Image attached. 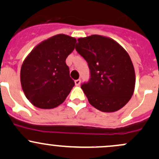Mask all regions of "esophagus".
<instances>
[{
  "instance_id": "obj_1",
  "label": "esophagus",
  "mask_w": 159,
  "mask_h": 159,
  "mask_svg": "<svg viewBox=\"0 0 159 159\" xmlns=\"http://www.w3.org/2000/svg\"><path fill=\"white\" fill-rule=\"evenodd\" d=\"M75 85H76V86H79L80 84H81V80H80V79L75 80Z\"/></svg>"
}]
</instances>
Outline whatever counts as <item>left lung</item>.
Wrapping results in <instances>:
<instances>
[{
  "instance_id": "obj_1",
  "label": "left lung",
  "mask_w": 159,
  "mask_h": 159,
  "mask_svg": "<svg viewBox=\"0 0 159 159\" xmlns=\"http://www.w3.org/2000/svg\"><path fill=\"white\" fill-rule=\"evenodd\" d=\"M75 49L88 62L91 78L81 84L89 103L103 112L121 109L131 99L135 73L130 56L118 42L93 34L78 39Z\"/></svg>"
}]
</instances>
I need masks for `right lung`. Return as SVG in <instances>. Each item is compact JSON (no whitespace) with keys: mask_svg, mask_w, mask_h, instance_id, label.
<instances>
[{"mask_svg":"<svg viewBox=\"0 0 159 159\" xmlns=\"http://www.w3.org/2000/svg\"><path fill=\"white\" fill-rule=\"evenodd\" d=\"M76 41L63 34L54 35L38 44L25 59L20 84L26 98L35 107L56 108L75 86L65 60L75 49Z\"/></svg>","mask_w":159,"mask_h":159,"instance_id":"add662e5","label":"right lung"}]
</instances>
